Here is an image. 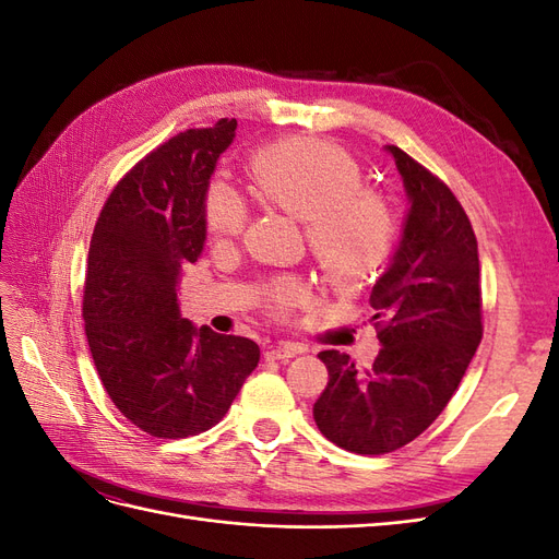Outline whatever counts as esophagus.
I'll return each instance as SVG.
<instances>
[{"instance_id": "34e87169", "label": "esophagus", "mask_w": 559, "mask_h": 559, "mask_svg": "<svg viewBox=\"0 0 559 559\" xmlns=\"http://www.w3.org/2000/svg\"><path fill=\"white\" fill-rule=\"evenodd\" d=\"M300 349L296 347V345H282V347H270L267 352H265V359H273V361H289V359H294L296 354H298Z\"/></svg>"}]
</instances>
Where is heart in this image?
I'll use <instances>...</instances> for the list:
<instances>
[{"instance_id": "obj_1", "label": "heart", "mask_w": 559, "mask_h": 559, "mask_svg": "<svg viewBox=\"0 0 559 559\" xmlns=\"http://www.w3.org/2000/svg\"><path fill=\"white\" fill-rule=\"evenodd\" d=\"M251 191L306 224V238L331 292L352 296L376 282L396 249V214L386 198L364 189L359 160L343 146L321 140H286L267 146L249 165ZM205 224L216 240L245 226V207L224 181L205 193ZM275 308L302 298L294 280L273 284Z\"/></svg>"}]
</instances>
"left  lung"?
<instances>
[{"label":"left lung","instance_id":"8db88e82","mask_svg":"<svg viewBox=\"0 0 559 559\" xmlns=\"http://www.w3.org/2000/svg\"><path fill=\"white\" fill-rule=\"evenodd\" d=\"M408 195L401 242L370 292L382 349L359 373L319 352L329 384L312 415L337 448L394 452L443 413L483 337L478 242L460 200L399 146H386Z\"/></svg>","mask_w":559,"mask_h":559}]
</instances>
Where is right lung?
<instances>
[{
	"mask_svg": "<svg viewBox=\"0 0 559 559\" xmlns=\"http://www.w3.org/2000/svg\"><path fill=\"white\" fill-rule=\"evenodd\" d=\"M238 121L186 130L114 186L93 230L83 321L109 399L156 438L212 429L259 366V345L195 329L179 277L205 245V193Z\"/></svg>",
	"mask_w": 559,
	"mask_h": 559,
	"instance_id": "right-lung-1",
	"label": "right lung"
}]
</instances>
